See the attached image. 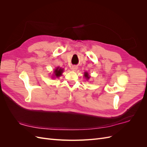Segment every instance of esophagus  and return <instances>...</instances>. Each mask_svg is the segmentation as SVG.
I'll return each mask as SVG.
<instances>
[{
  "label": "esophagus",
  "instance_id": "1",
  "mask_svg": "<svg viewBox=\"0 0 147 147\" xmlns=\"http://www.w3.org/2000/svg\"><path fill=\"white\" fill-rule=\"evenodd\" d=\"M77 69V67L76 65H73V66L72 67V70L75 71Z\"/></svg>",
  "mask_w": 147,
  "mask_h": 147
}]
</instances>
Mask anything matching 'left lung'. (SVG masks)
<instances>
[{"instance_id": "8db88e82", "label": "left lung", "mask_w": 147, "mask_h": 147, "mask_svg": "<svg viewBox=\"0 0 147 147\" xmlns=\"http://www.w3.org/2000/svg\"><path fill=\"white\" fill-rule=\"evenodd\" d=\"M84 77H85L86 78V79H89L90 78V77L88 76V74L87 72H85V74H84Z\"/></svg>"}]
</instances>
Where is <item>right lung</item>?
I'll use <instances>...</instances> for the list:
<instances>
[{"instance_id":"right-lung-1","label":"right lung","mask_w":147,"mask_h":147,"mask_svg":"<svg viewBox=\"0 0 147 147\" xmlns=\"http://www.w3.org/2000/svg\"><path fill=\"white\" fill-rule=\"evenodd\" d=\"M63 72V69L57 67L55 70V75L56 77H59L62 75V73Z\"/></svg>"}]
</instances>
